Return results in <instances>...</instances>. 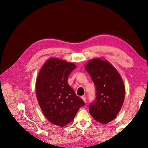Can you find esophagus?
<instances>
[{
  "label": "esophagus",
  "instance_id": "obj_1",
  "mask_svg": "<svg viewBox=\"0 0 148 148\" xmlns=\"http://www.w3.org/2000/svg\"><path fill=\"white\" fill-rule=\"evenodd\" d=\"M82 99L84 101V102H85V103L86 102V98L84 96H82Z\"/></svg>",
  "mask_w": 148,
  "mask_h": 148
}]
</instances>
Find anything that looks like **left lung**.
Returning <instances> with one entry per match:
<instances>
[{
  "mask_svg": "<svg viewBox=\"0 0 148 148\" xmlns=\"http://www.w3.org/2000/svg\"><path fill=\"white\" fill-rule=\"evenodd\" d=\"M96 89V98L89 105V113L101 123H107L119 113L125 98V86L119 73L109 62L99 58L85 66Z\"/></svg>",
  "mask_w": 148,
  "mask_h": 148,
  "instance_id": "1",
  "label": "left lung"
}]
</instances>
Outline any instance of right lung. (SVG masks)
<instances>
[{"label": "right lung", "instance_id": "right-lung-1", "mask_svg": "<svg viewBox=\"0 0 148 148\" xmlns=\"http://www.w3.org/2000/svg\"><path fill=\"white\" fill-rule=\"evenodd\" d=\"M76 68L71 62L50 58L41 68L36 82V95L44 116L61 127L71 122L84 106L68 83V76Z\"/></svg>", "mask_w": 148, "mask_h": 148}]
</instances>
